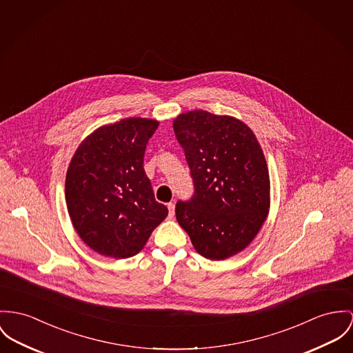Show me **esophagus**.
I'll use <instances>...</instances> for the list:
<instances>
[{
	"instance_id": "1",
	"label": "esophagus",
	"mask_w": 353,
	"mask_h": 353,
	"mask_svg": "<svg viewBox=\"0 0 353 353\" xmlns=\"http://www.w3.org/2000/svg\"><path fill=\"white\" fill-rule=\"evenodd\" d=\"M168 210H169V217L172 219V217L174 216V204L169 203L168 204Z\"/></svg>"
}]
</instances>
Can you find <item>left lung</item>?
<instances>
[{"label":"left lung","instance_id":"1","mask_svg":"<svg viewBox=\"0 0 353 353\" xmlns=\"http://www.w3.org/2000/svg\"><path fill=\"white\" fill-rule=\"evenodd\" d=\"M184 149L194 193L177 201L176 217L194 250L223 261L259 232L270 208V177L252 130L230 115L192 110L173 121Z\"/></svg>","mask_w":353,"mask_h":353}]
</instances>
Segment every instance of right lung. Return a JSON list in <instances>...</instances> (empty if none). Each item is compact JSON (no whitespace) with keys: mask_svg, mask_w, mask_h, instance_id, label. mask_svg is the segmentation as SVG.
<instances>
[{"mask_svg":"<svg viewBox=\"0 0 353 353\" xmlns=\"http://www.w3.org/2000/svg\"><path fill=\"white\" fill-rule=\"evenodd\" d=\"M160 122L130 117L98 128L78 146L65 176L67 210L81 241L115 259L138 254L168 216L143 169Z\"/></svg>","mask_w":353,"mask_h":353,"instance_id":"1","label":"right lung"}]
</instances>
